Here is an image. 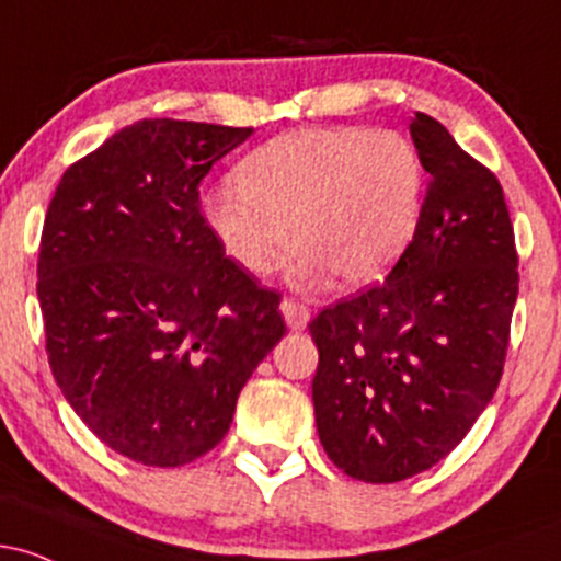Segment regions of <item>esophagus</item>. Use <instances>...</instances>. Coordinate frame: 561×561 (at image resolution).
Here are the masks:
<instances>
[{"label":"esophagus","mask_w":561,"mask_h":561,"mask_svg":"<svg viewBox=\"0 0 561 561\" xmlns=\"http://www.w3.org/2000/svg\"><path fill=\"white\" fill-rule=\"evenodd\" d=\"M279 308H282V317H285L289 330H306L308 319H311V308H308L306 302L295 300V298H285Z\"/></svg>","instance_id":"obj_1"}]
</instances>
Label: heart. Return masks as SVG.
Returning a JSON list of instances; mask_svg holds the SVG:
<instances>
[{"label":"heart","instance_id":"obj_1","mask_svg":"<svg viewBox=\"0 0 561 561\" xmlns=\"http://www.w3.org/2000/svg\"><path fill=\"white\" fill-rule=\"evenodd\" d=\"M237 184L205 197V218L248 274L274 272L302 242L295 276L332 268L340 285L388 276L414 242L424 208V165L409 139L369 128H308L279 137L237 169Z\"/></svg>","mask_w":561,"mask_h":561}]
</instances>
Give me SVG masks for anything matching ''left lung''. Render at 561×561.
Returning a JSON list of instances; mask_svg holds the SVG:
<instances>
[{
  "label": "left lung",
  "mask_w": 561,
  "mask_h": 561,
  "mask_svg": "<svg viewBox=\"0 0 561 561\" xmlns=\"http://www.w3.org/2000/svg\"><path fill=\"white\" fill-rule=\"evenodd\" d=\"M430 173L414 242L382 285L324 308L313 411L334 467L401 482L465 440L504 375L519 274L499 179L430 115L411 118Z\"/></svg>",
  "instance_id": "8db88e82"
}]
</instances>
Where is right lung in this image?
<instances>
[{"label":"right lung","mask_w":561,"mask_h":561,"mask_svg":"<svg viewBox=\"0 0 561 561\" xmlns=\"http://www.w3.org/2000/svg\"><path fill=\"white\" fill-rule=\"evenodd\" d=\"M253 128L145 118L76 160L38 244L53 375L92 433L147 467L216 448L285 334L279 293L227 259L199 182Z\"/></svg>","instance_id":"obj_1"}]
</instances>
